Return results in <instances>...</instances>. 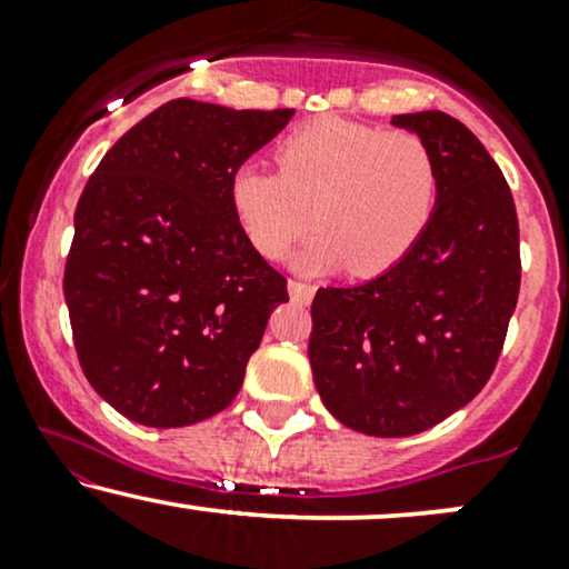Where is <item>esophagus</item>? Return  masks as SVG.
Instances as JSON below:
<instances>
[{"instance_id":"obj_1","label":"esophagus","mask_w":569,"mask_h":569,"mask_svg":"<svg viewBox=\"0 0 569 569\" xmlns=\"http://www.w3.org/2000/svg\"><path fill=\"white\" fill-rule=\"evenodd\" d=\"M289 297L299 305H310L312 297H316V289L307 283H299V280H289Z\"/></svg>"}]
</instances>
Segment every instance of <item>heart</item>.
<instances>
[{
	"mask_svg": "<svg viewBox=\"0 0 569 569\" xmlns=\"http://www.w3.org/2000/svg\"><path fill=\"white\" fill-rule=\"evenodd\" d=\"M436 200L439 168L420 136L337 117L286 136L278 171L243 162L230 176L234 221L264 259L283 257L316 213L321 234L293 257L305 276L393 270L426 234Z\"/></svg>",
	"mask_w": 569,
	"mask_h": 569,
	"instance_id": "b5f03b06",
	"label": "heart"
}]
</instances>
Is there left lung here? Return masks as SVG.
Listing matches in <instances>:
<instances>
[{"mask_svg": "<svg viewBox=\"0 0 569 569\" xmlns=\"http://www.w3.org/2000/svg\"><path fill=\"white\" fill-rule=\"evenodd\" d=\"M428 143L439 200L393 270L312 299V382L342 426L403 439L471 403L498 363L519 299V221L498 162L443 112L396 114Z\"/></svg>", "mask_w": 569, "mask_h": 569, "instance_id": "8db88e82", "label": "left lung"}]
</instances>
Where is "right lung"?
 I'll use <instances>...</instances> for the list:
<instances>
[{
    "instance_id": "right-lung-1",
    "label": "right lung",
    "mask_w": 569,
    "mask_h": 569,
    "mask_svg": "<svg viewBox=\"0 0 569 569\" xmlns=\"http://www.w3.org/2000/svg\"><path fill=\"white\" fill-rule=\"evenodd\" d=\"M291 117L176 98L90 176L63 297L84 377L128 420L184 428L230 407L289 302L234 221L230 176Z\"/></svg>"
}]
</instances>
